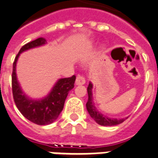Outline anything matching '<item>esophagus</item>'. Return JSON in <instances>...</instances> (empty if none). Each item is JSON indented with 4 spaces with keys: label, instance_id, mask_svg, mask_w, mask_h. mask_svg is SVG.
Instances as JSON below:
<instances>
[{
    "label": "esophagus",
    "instance_id": "34e87169",
    "mask_svg": "<svg viewBox=\"0 0 158 158\" xmlns=\"http://www.w3.org/2000/svg\"><path fill=\"white\" fill-rule=\"evenodd\" d=\"M85 83V79L83 78V76L80 75H78L75 79V84L76 85H83Z\"/></svg>",
    "mask_w": 158,
    "mask_h": 158
}]
</instances>
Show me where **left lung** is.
I'll list each match as a JSON object with an SVG mask.
<instances>
[{
    "label": "left lung",
    "instance_id": "obj_1",
    "mask_svg": "<svg viewBox=\"0 0 158 158\" xmlns=\"http://www.w3.org/2000/svg\"><path fill=\"white\" fill-rule=\"evenodd\" d=\"M92 88L93 84L90 82L87 87V94H88V100H87L86 107L87 110L91 117L95 120L97 124L103 125V126H114L117 124H121L124 122L128 117L123 118V119H116V118H110L108 116H104L98 111L95 108V104L93 102V96H92Z\"/></svg>",
    "mask_w": 158,
    "mask_h": 158
}]
</instances>
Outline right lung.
I'll use <instances>...</instances> for the list:
<instances>
[{"label": "right lung", "instance_id": "1", "mask_svg": "<svg viewBox=\"0 0 158 158\" xmlns=\"http://www.w3.org/2000/svg\"><path fill=\"white\" fill-rule=\"evenodd\" d=\"M45 44H46V39L38 38L22 46L14 62L12 74V90L17 108L27 120L38 125L50 124L57 120L63 111L69 91L74 87L75 81V75L70 78L59 79L50 93L40 99H33L24 93L16 74V65L18 58L24 51Z\"/></svg>", "mask_w": 158, "mask_h": 158}]
</instances>
